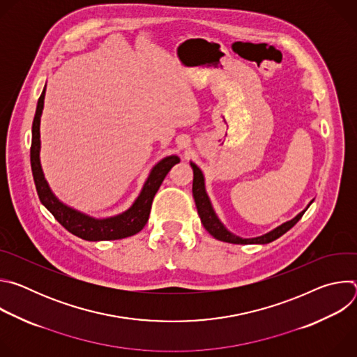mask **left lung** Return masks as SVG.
<instances>
[{"label": "left lung", "mask_w": 357, "mask_h": 357, "mask_svg": "<svg viewBox=\"0 0 357 357\" xmlns=\"http://www.w3.org/2000/svg\"><path fill=\"white\" fill-rule=\"evenodd\" d=\"M190 167L193 169L192 193H193V199H195V203H196L197 213L200 216L202 225L205 226V229L218 240H222V241H226V243H233V244H267V243H271L275 238L281 237L284 233H287L291 227H294L298 223V220L303 216L305 211L308 209L307 208L303 212H301L296 218H294L292 220L278 226L277 229H274L273 231H270V233H267L264 236L254 237V238H241V237L230 233L229 230H226V227L220 223V220L218 219V216L213 212V208L211 205V200H209V197L206 195L205 181H203L202 171L193 162H190Z\"/></svg>", "instance_id": "8db88e82"}]
</instances>
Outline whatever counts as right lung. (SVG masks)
I'll return each mask as SVG.
<instances>
[{
	"instance_id": "right-lung-1",
	"label": "right lung",
	"mask_w": 357,
	"mask_h": 357,
	"mask_svg": "<svg viewBox=\"0 0 357 357\" xmlns=\"http://www.w3.org/2000/svg\"><path fill=\"white\" fill-rule=\"evenodd\" d=\"M43 98H45V90L42 91L38 100L36 113L32 123V144H31V168H32L36 192H38L39 200L42 202V205L54 215V218L68 231L87 241L119 240V238L134 236L135 233L141 231L148 222L152 200H154L155 193L158 192L168 172L181 160L176 155L167 157L152 168L138 199L134 202V205L123 215H119L110 219H101V220L82 215L65 206L63 203H61L54 196V193L50 192L43 178V172L39 162V146H40L39 123H40V114L43 109Z\"/></svg>"
}]
</instances>
